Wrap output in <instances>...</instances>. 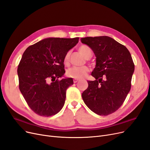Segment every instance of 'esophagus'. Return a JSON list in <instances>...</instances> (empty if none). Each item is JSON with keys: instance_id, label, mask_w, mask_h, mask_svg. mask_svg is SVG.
Segmentation results:
<instances>
[{"instance_id": "1", "label": "esophagus", "mask_w": 150, "mask_h": 150, "mask_svg": "<svg viewBox=\"0 0 150 150\" xmlns=\"http://www.w3.org/2000/svg\"><path fill=\"white\" fill-rule=\"evenodd\" d=\"M79 79H74L73 80L74 83H77V82H79Z\"/></svg>"}]
</instances>
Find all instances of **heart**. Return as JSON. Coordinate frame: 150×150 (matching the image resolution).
Segmentation results:
<instances>
[{
    "label": "heart",
    "instance_id": "obj_1",
    "mask_svg": "<svg viewBox=\"0 0 150 150\" xmlns=\"http://www.w3.org/2000/svg\"><path fill=\"white\" fill-rule=\"evenodd\" d=\"M79 51L81 54L86 59L91 58L92 56V50L88 46L86 45H82L79 47ZM70 57V52H68L65 55L63 62L65 65H68L69 63V59ZM89 72V68L87 66H83L82 67H74L69 69L66 75L67 77L76 79H80L84 77Z\"/></svg>",
    "mask_w": 150,
    "mask_h": 150
}]
</instances>
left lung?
I'll use <instances>...</instances> for the list:
<instances>
[{
	"instance_id": "8db88e82",
	"label": "left lung",
	"mask_w": 150,
	"mask_h": 150,
	"mask_svg": "<svg viewBox=\"0 0 150 150\" xmlns=\"http://www.w3.org/2000/svg\"><path fill=\"white\" fill-rule=\"evenodd\" d=\"M96 56L92 73L95 78L89 81L82 94L88 108L100 116L117 111L123 104L131 88L135 65L128 49L108 36L81 38Z\"/></svg>"
}]
</instances>
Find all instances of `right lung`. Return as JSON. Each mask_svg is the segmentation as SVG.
Masks as SVG:
<instances>
[{
	"label": "right lung",
	"mask_w": 150,
	"mask_h": 150,
	"mask_svg": "<svg viewBox=\"0 0 150 150\" xmlns=\"http://www.w3.org/2000/svg\"><path fill=\"white\" fill-rule=\"evenodd\" d=\"M73 39L48 38L28 47L18 67L19 88L35 114L49 117L64 106L72 78L59 80L65 73L63 59L79 42Z\"/></svg>",
	"instance_id": "obj_1"
}]
</instances>
